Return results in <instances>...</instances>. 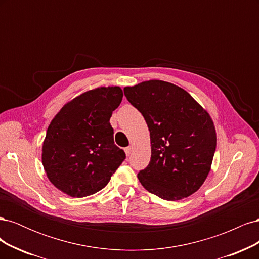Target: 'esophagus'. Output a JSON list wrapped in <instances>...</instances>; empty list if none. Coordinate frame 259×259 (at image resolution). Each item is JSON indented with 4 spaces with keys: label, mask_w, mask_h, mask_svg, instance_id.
Masks as SVG:
<instances>
[{
    "label": "esophagus",
    "mask_w": 259,
    "mask_h": 259,
    "mask_svg": "<svg viewBox=\"0 0 259 259\" xmlns=\"http://www.w3.org/2000/svg\"><path fill=\"white\" fill-rule=\"evenodd\" d=\"M132 152H133V146H128L125 148V153H126L127 156H130L132 154Z\"/></svg>",
    "instance_id": "1"
}]
</instances>
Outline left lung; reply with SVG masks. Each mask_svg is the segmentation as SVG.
Returning <instances> with one entry per match:
<instances>
[{
    "label": "left lung",
    "mask_w": 259,
    "mask_h": 259,
    "mask_svg": "<svg viewBox=\"0 0 259 259\" xmlns=\"http://www.w3.org/2000/svg\"><path fill=\"white\" fill-rule=\"evenodd\" d=\"M150 131L151 159L138 179L159 198L189 197L205 182L216 149L209 114L185 90L151 80L124 89Z\"/></svg>",
    "instance_id": "8db88e82"
}]
</instances>
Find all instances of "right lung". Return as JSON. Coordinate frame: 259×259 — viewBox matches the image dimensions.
Wrapping results in <instances>:
<instances>
[{
  "instance_id": "1",
  "label": "right lung",
  "mask_w": 259,
  "mask_h": 259,
  "mask_svg": "<svg viewBox=\"0 0 259 259\" xmlns=\"http://www.w3.org/2000/svg\"><path fill=\"white\" fill-rule=\"evenodd\" d=\"M122 97L119 86L92 90L69 101L52 120L42 163L50 182L70 197L103 189L126 158L114 145L109 122Z\"/></svg>"
}]
</instances>
